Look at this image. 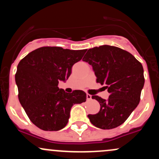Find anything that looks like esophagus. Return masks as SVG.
<instances>
[{
	"mask_svg": "<svg viewBox=\"0 0 159 159\" xmlns=\"http://www.w3.org/2000/svg\"><path fill=\"white\" fill-rule=\"evenodd\" d=\"M91 99H92V96L90 95V94H88V93L87 94V100L90 101Z\"/></svg>",
	"mask_w": 159,
	"mask_h": 159,
	"instance_id": "esophagus-1",
	"label": "esophagus"
}]
</instances>
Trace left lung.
Masks as SVG:
<instances>
[{
    "label": "left lung",
    "instance_id": "8db88e82",
    "mask_svg": "<svg viewBox=\"0 0 159 159\" xmlns=\"http://www.w3.org/2000/svg\"><path fill=\"white\" fill-rule=\"evenodd\" d=\"M83 61L92 66L97 82L106 84L107 100L92 96L100 104L99 112L88 115L92 125L112 129L122 125L138 106L145 79L142 64L129 52L109 45L89 49Z\"/></svg>",
    "mask_w": 159,
    "mask_h": 159
}]
</instances>
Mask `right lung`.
<instances>
[{
  "label": "right lung",
  "instance_id": "1",
  "mask_svg": "<svg viewBox=\"0 0 159 159\" xmlns=\"http://www.w3.org/2000/svg\"><path fill=\"white\" fill-rule=\"evenodd\" d=\"M87 50H72L60 47H42L25 56L15 75L18 97L30 121L43 130L65 128L74 104L86 101L82 90L67 93L58 88L66 81L71 67L82 59Z\"/></svg>",
  "mask_w": 159,
  "mask_h": 159
}]
</instances>
